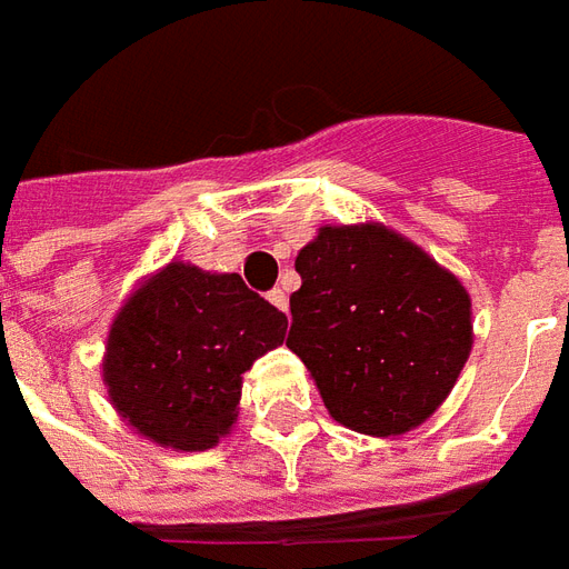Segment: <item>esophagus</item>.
<instances>
[{"label": "esophagus", "instance_id": "1", "mask_svg": "<svg viewBox=\"0 0 569 569\" xmlns=\"http://www.w3.org/2000/svg\"><path fill=\"white\" fill-rule=\"evenodd\" d=\"M267 300L272 302L276 309H281V312H288V293H284V290H281V288H272V290H269Z\"/></svg>", "mask_w": 569, "mask_h": 569}]
</instances>
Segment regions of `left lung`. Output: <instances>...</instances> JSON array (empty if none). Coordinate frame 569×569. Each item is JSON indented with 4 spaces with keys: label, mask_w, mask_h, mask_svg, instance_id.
I'll use <instances>...</instances> for the list:
<instances>
[{
    "label": "left lung",
    "mask_w": 569,
    "mask_h": 569,
    "mask_svg": "<svg viewBox=\"0 0 569 569\" xmlns=\"http://www.w3.org/2000/svg\"><path fill=\"white\" fill-rule=\"evenodd\" d=\"M288 348L339 425L397 437L437 412L470 358V293L379 223L321 227L297 254Z\"/></svg>",
    "instance_id": "obj_1"
}]
</instances>
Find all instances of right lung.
Here are the masks:
<instances>
[{"label":"right lung","mask_w":569,"mask_h":569,"mask_svg":"<svg viewBox=\"0 0 569 569\" xmlns=\"http://www.w3.org/2000/svg\"><path fill=\"white\" fill-rule=\"evenodd\" d=\"M288 318L236 272L169 263L120 309L106 348V388L142 437L206 451L236 421L242 372L284 342Z\"/></svg>","instance_id":"obj_1"}]
</instances>
